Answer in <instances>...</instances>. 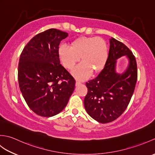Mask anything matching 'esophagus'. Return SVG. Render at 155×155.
Returning a JSON list of instances; mask_svg holds the SVG:
<instances>
[{
    "label": "esophagus",
    "mask_w": 155,
    "mask_h": 155,
    "mask_svg": "<svg viewBox=\"0 0 155 155\" xmlns=\"http://www.w3.org/2000/svg\"><path fill=\"white\" fill-rule=\"evenodd\" d=\"M81 83L80 81H76V85H78V84H80Z\"/></svg>",
    "instance_id": "obj_1"
}]
</instances>
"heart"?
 <instances>
[{
  "label": "heart",
  "instance_id": "1",
  "mask_svg": "<svg viewBox=\"0 0 155 155\" xmlns=\"http://www.w3.org/2000/svg\"><path fill=\"white\" fill-rule=\"evenodd\" d=\"M67 46H62L58 51L59 58L64 67L72 70L80 61L82 63L72 71L77 79L86 78L92 72H100L107 61V45L103 38L98 37H81L76 38Z\"/></svg>",
  "mask_w": 155,
  "mask_h": 155
}]
</instances>
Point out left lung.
<instances>
[{"label":"left lung","instance_id":"left-lung-1","mask_svg":"<svg viewBox=\"0 0 155 155\" xmlns=\"http://www.w3.org/2000/svg\"><path fill=\"white\" fill-rule=\"evenodd\" d=\"M126 55L130 64L123 74L116 71V61ZM137 80V64L133 52L123 42L110 40L108 57L97 77L86 83L88 93L84 99L87 113L101 123L116 120L126 110Z\"/></svg>","mask_w":155,"mask_h":155}]
</instances>
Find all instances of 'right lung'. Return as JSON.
<instances>
[{
    "label": "right lung",
    "mask_w": 155,
    "mask_h": 155,
    "mask_svg": "<svg viewBox=\"0 0 155 155\" xmlns=\"http://www.w3.org/2000/svg\"><path fill=\"white\" fill-rule=\"evenodd\" d=\"M67 37L55 28L42 32L28 42L20 57V90L28 107L39 116L61 113L74 90V78L59 58V45Z\"/></svg>",
    "instance_id": "obj_1"
}]
</instances>
